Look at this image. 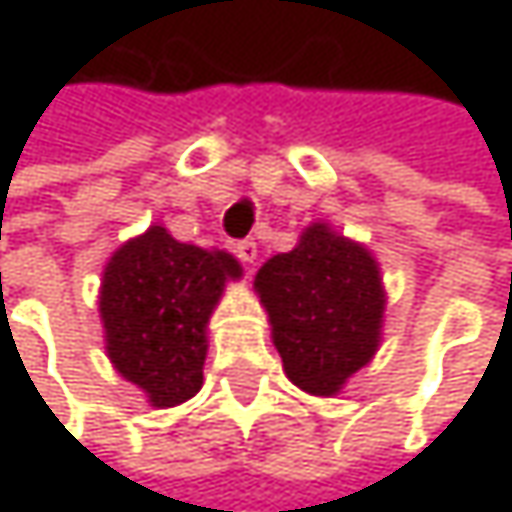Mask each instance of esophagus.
Masks as SVG:
<instances>
[{"label":"esophagus","mask_w":512,"mask_h":512,"mask_svg":"<svg viewBox=\"0 0 512 512\" xmlns=\"http://www.w3.org/2000/svg\"><path fill=\"white\" fill-rule=\"evenodd\" d=\"M234 252H237V257H240L243 263H255L257 243L255 240H240V243L234 246Z\"/></svg>","instance_id":"obj_1"}]
</instances>
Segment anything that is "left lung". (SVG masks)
I'll use <instances>...</instances> for the list:
<instances>
[{
  "mask_svg": "<svg viewBox=\"0 0 512 512\" xmlns=\"http://www.w3.org/2000/svg\"><path fill=\"white\" fill-rule=\"evenodd\" d=\"M255 290L287 379L314 397L338 394L379 350V263L326 222L308 225L293 252L269 257L257 269Z\"/></svg>",
  "mask_w": 512,
  "mask_h": 512,
  "instance_id": "obj_1",
  "label": "left lung"
}]
</instances>
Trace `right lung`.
<instances>
[{
	"instance_id": "1",
	"label": "right lung",
	"mask_w": 512,
	"mask_h": 512,
	"mask_svg": "<svg viewBox=\"0 0 512 512\" xmlns=\"http://www.w3.org/2000/svg\"><path fill=\"white\" fill-rule=\"evenodd\" d=\"M240 275L234 255L180 243L162 225L109 257L100 284L106 353L151 406H177L201 391L210 314Z\"/></svg>"
}]
</instances>
